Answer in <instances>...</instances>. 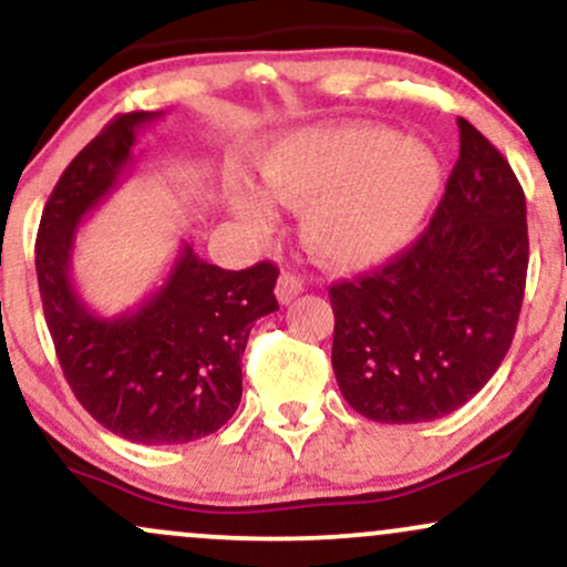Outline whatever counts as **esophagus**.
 Instances as JSON below:
<instances>
[{"mask_svg": "<svg viewBox=\"0 0 567 567\" xmlns=\"http://www.w3.org/2000/svg\"><path fill=\"white\" fill-rule=\"evenodd\" d=\"M275 292H277V301L282 306H288L292 298L301 296V292H303L301 277L290 275V271H282V275H279V279H277V290Z\"/></svg>", "mask_w": 567, "mask_h": 567, "instance_id": "34e87169", "label": "esophagus"}]
</instances>
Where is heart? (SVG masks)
<instances>
[{"label":"heart","instance_id":"heart-1","mask_svg":"<svg viewBox=\"0 0 567 567\" xmlns=\"http://www.w3.org/2000/svg\"><path fill=\"white\" fill-rule=\"evenodd\" d=\"M264 188L237 184L231 207L250 231H271L275 202L301 210V239L328 266H368L419 231L440 192L426 143L373 122L303 127L261 157Z\"/></svg>","mask_w":567,"mask_h":567}]
</instances>
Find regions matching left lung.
I'll return each instance as SVG.
<instances>
[{"label":"left lung","mask_w":567,"mask_h":567,"mask_svg":"<svg viewBox=\"0 0 567 567\" xmlns=\"http://www.w3.org/2000/svg\"><path fill=\"white\" fill-rule=\"evenodd\" d=\"M461 154L429 229L373 275L330 288L343 400L379 424L458 410L512 347L528 275L525 194L458 116Z\"/></svg>","instance_id":"8db88e82"}]
</instances>
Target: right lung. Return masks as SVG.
I'll return each mask as SVG.
<instances>
[{
  "label": "right lung",
  "instance_id": "1",
  "mask_svg": "<svg viewBox=\"0 0 567 567\" xmlns=\"http://www.w3.org/2000/svg\"><path fill=\"white\" fill-rule=\"evenodd\" d=\"M159 112L116 116L63 171L37 234V279L58 362L82 408L138 445H184L231 419L243 400L252 322L279 309V269L226 271L181 247L171 275L135 309L103 317L71 279L80 224L125 178L138 130Z\"/></svg>",
  "mask_w": 567,
  "mask_h": 567
}]
</instances>
